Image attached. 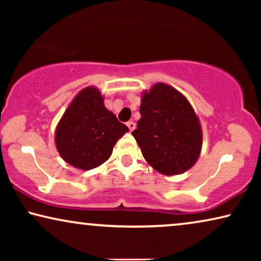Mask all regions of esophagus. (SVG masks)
I'll return each instance as SVG.
<instances>
[{
	"mask_svg": "<svg viewBox=\"0 0 261 261\" xmlns=\"http://www.w3.org/2000/svg\"><path fill=\"white\" fill-rule=\"evenodd\" d=\"M127 126L129 128L130 132H133L135 129V127H137V124H135L134 121H129V122H127Z\"/></svg>",
	"mask_w": 261,
	"mask_h": 261,
	"instance_id": "34e87169",
	"label": "esophagus"
}]
</instances>
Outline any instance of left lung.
Segmentation results:
<instances>
[{"mask_svg": "<svg viewBox=\"0 0 261 261\" xmlns=\"http://www.w3.org/2000/svg\"><path fill=\"white\" fill-rule=\"evenodd\" d=\"M141 117L133 137L149 165L165 176L190 170L202 151V127L185 96L165 83L141 94Z\"/></svg>", "mask_w": 261, "mask_h": 261, "instance_id": "obj_1", "label": "left lung"}]
</instances>
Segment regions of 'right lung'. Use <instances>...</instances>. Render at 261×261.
Returning a JSON list of instances; mask_svg holds the SVG:
<instances>
[{"instance_id": "obj_1", "label": "right lung", "mask_w": 261, "mask_h": 261, "mask_svg": "<svg viewBox=\"0 0 261 261\" xmlns=\"http://www.w3.org/2000/svg\"><path fill=\"white\" fill-rule=\"evenodd\" d=\"M99 89L87 87L70 102L56 128L59 155L71 166L95 169L110 158L117 140L129 132L105 107Z\"/></svg>"}]
</instances>
